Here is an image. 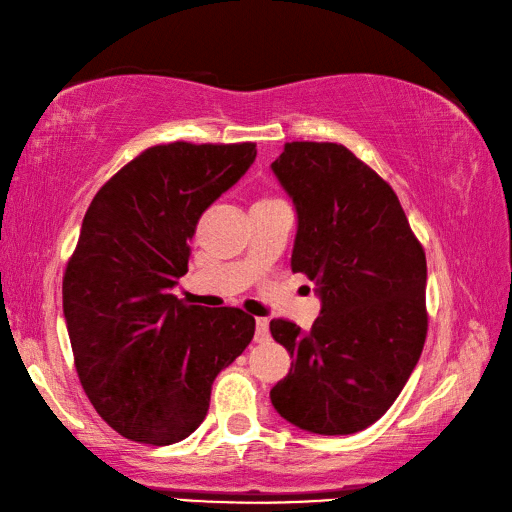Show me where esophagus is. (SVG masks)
<instances>
[{
    "label": "esophagus",
    "mask_w": 512,
    "mask_h": 512,
    "mask_svg": "<svg viewBox=\"0 0 512 512\" xmlns=\"http://www.w3.org/2000/svg\"><path fill=\"white\" fill-rule=\"evenodd\" d=\"M269 339V320L256 318V342H265Z\"/></svg>",
    "instance_id": "1"
}]
</instances>
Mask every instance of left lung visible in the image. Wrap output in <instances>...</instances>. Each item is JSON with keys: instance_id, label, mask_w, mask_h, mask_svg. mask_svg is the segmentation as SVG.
Segmentation results:
<instances>
[{"instance_id": "left-lung-1", "label": "left lung", "mask_w": 512, "mask_h": 512, "mask_svg": "<svg viewBox=\"0 0 512 512\" xmlns=\"http://www.w3.org/2000/svg\"><path fill=\"white\" fill-rule=\"evenodd\" d=\"M273 173L297 207L290 267L318 284L307 333L275 318L292 367L271 389L288 423L356 433L393 406L427 337V260L393 188L337 143H286Z\"/></svg>"}]
</instances>
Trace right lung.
Instances as JSON below:
<instances>
[{"mask_svg":"<svg viewBox=\"0 0 512 512\" xmlns=\"http://www.w3.org/2000/svg\"><path fill=\"white\" fill-rule=\"evenodd\" d=\"M256 160V143H168L91 200L64 273L74 367L91 406L123 438L166 446L205 421L211 384L252 342L237 307L177 299L205 209Z\"/></svg>","mask_w":512,"mask_h":512,"instance_id":"right-lung-1","label":"right lung"}]
</instances>
